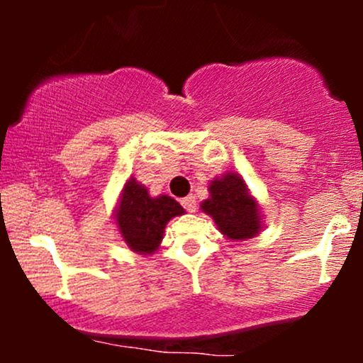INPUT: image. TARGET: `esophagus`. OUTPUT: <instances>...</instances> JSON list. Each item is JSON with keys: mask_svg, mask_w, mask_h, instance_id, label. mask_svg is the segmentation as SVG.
Listing matches in <instances>:
<instances>
[{"mask_svg": "<svg viewBox=\"0 0 363 363\" xmlns=\"http://www.w3.org/2000/svg\"><path fill=\"white\" fill-rule=\"evenodd\" d=\"M181 205L186 208V211H189V213H194V211H196V198H194V196H186V198L181 199Z\"/></svg>", "mask_w": 363, "mask_h": 363, "instance_id": "obj_1", "label": "esophagus"}]
</instances>
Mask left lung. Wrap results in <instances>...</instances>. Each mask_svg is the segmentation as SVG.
I'll return each instance as SVG.
<instances>
[{
    "label": "left lung",
    "instance_id": "8db88e82",
    "mask_svg": "<svg viewBox=\"0 0 363 363\" xmlns=\"http://www.w3.org/2000/svg\"><path fill=\"white\" fill-rule=\"evenodd\" d=\"M210 198L201 210L213 218L218 230L230 240H245L261 232V210L239 174L227 172L210 182Z\"/></svg>",
    "mask_w": 363,
    "mask_h": 363
}]
</instances>
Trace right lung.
I'll return each instance as SVG.
<instances>
[{
  "label": "right lung",
  "mask_w": 363,
  "mask_h": 363,
  "mask_svg": "<svg viewBox=\"0 0 363 363\" xmlns=\"http://www.w3.org/2000/svg\"><path fill=\"white\" fill-rule=\"evenodd\" d=\"M184 213L176 199L165 194L152 198L147 187L131 177L121 191L114 218L128 247L147 256L160 247L165 225Z\"/></svg>",
  "instance_id": "obj_1"
}]
</instances>
